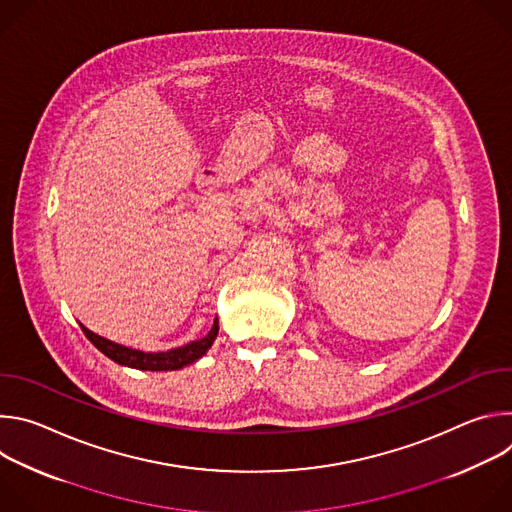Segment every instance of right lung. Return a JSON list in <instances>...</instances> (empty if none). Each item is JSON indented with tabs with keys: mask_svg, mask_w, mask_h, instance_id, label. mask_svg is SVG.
<instances>
[{
	"mask_svg": "<svg viewBox=\"0 0 512 512\" xmlns=\"http://www.w3.org/2000/svg\"><path fill=\"white\" fill-rule=\"evenodd\" d=\"M81 328H83L85 336L93 342V346H97L105 356H109L113 362L121 364V367H129V369H137V371H178V369H184V367H188V364L196 362L198 358H202L208 352V348L212 346V342L218 334V318L214 320V324L206 336H202L194 342H188L184 346L164 350V352L137 350V348L113 342L109 338H103L83 324H81Z\"/></svg>",
	"mask_w": 512,
	"mask_h": 512,
	"instance_id": "obj_1",
	"label": "right lung"
}]
</instances>
